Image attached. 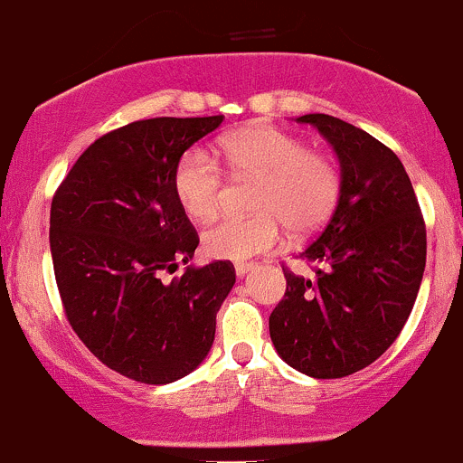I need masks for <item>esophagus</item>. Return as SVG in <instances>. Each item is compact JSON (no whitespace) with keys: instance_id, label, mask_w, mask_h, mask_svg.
Listing matches in <instances>:
<instances>
[{"instance_id":"obj_1","label":"esophagus","mask_w":463,"mask_h":463,"mask_svg":"<svg viewBox=\"0 0 463 463\" xmlns=\"http://www.w3.org/2000/svg\"><path fill=\"white\" fill-rule=\"evenodd\" d=\"M251 269H253V262H236V265H233V271H236L238 278H242L247 271H251Z\"/></svg>"}]
</instances>
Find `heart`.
<instances>
[{"mask_svg": "<svg viewBox=\"0 0 463 463\" xmlns=\"http://www.w3.org/2000/svg\"><path fill=\"white\" fill-rule=\"evenodd\" d=\"M216 156L233 181H256V213L221 218L203 232V247L213 258L245 260L269 251L282 241L285 227L293 236H309L329 221L340 201L337 163L278 128L251 126L227 134L218 141ZM174 192L192 218L207 221L225 203V174L210 152L194 147L174 167Z\"/></svg>", "mask_w": 463, "mask_h": 463, "instance_id": "heart-1", "label": "heart"}]
</instances>
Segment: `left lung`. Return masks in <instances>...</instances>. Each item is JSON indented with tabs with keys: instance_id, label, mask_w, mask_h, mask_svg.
I'll return each mask as SVG.
<instances>
[{
	"instance_id": "left-lung-1",
	"label": "left lung",
	"mask_w": 463,
	"mask_h": 463,
	"mask_svg": "<svg viewBox=\"0 0 463 463\" xmlns=\"http://www.w3.org/2000/svg\"><path fill=\"white\" fill-rule=\"evenodd\" d=\"M340 158L342 192L316 241L298 253L316 273L282 265L287 291L269 316L276 351L317 380L373 364L409 320L426 267V222L397 154L369 132L305 114Z\"/></svg>"
}]
</instances>
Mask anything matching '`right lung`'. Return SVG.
<instances>
[{
    "mask_svg": "<svg viewBox=\"0 0 463 463\" xmlns=\"http://www.w3.org/2000/svg\"><path fill=\"white\" fill-rule=\"evenodd\" d=\"M221 123L216 114L117 128L77 158L52 196V267L68 322L99 362L141 384H170L205 360L236 282L230 260L163 280L198 247L174 167Z\"/></svg>",
    "mask_w": 463,
    "mask_h": 463,
    "instance_id": "1",
    "label": "right lung"
}]
</instances>
